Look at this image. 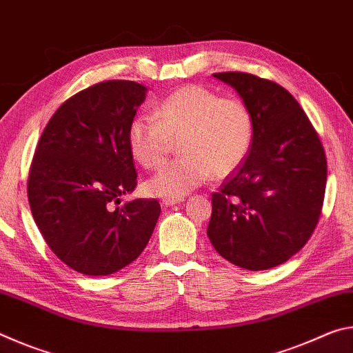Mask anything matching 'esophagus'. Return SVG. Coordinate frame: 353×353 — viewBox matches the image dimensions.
Wrapping results in <instances>:
<instances>
[{"instance_id":"34e87169","label":"esophagus","mask_w":353,"mask_h":353,"mask_svg":"<svg viewBox=\"0 0 353 353\" xmlns=\"http://www.w3.org/2000/svg\"><path fill=\"white\" fill-rule=\"evenodd\" d=\"M183 202V198H165L162 201V205L165 207H171V205H176V204H181Z\"/></svg>"}]
</instances>
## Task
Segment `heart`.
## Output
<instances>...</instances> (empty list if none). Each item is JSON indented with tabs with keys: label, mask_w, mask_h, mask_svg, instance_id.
<instances>
[{
	"label": "heart",
	"mask_w": 353,
	"mask_h": 353,
	"mask_svg": "<svg viewBox=\"0 0 353 353\" xmlns=\"http://www.w3.org/2000/svg\"><path fill=\"white\" fill-rule=\"evenodd\" d=\"M254 135V115L244 101L185 85L160 101L155 117L140 113L130 121L128 146L137 162L154 170L179 139L181 157L166 163L145 188L152 196L182 198L212 176L234 174L248 159Z\"/></svg>",
	"instance_id": "1"
}]
</instances>
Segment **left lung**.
Wrapping results in <instances>:
<instances>
[{"label":"left lung","instance_id":"obj_1","mask_svg":"<svg viewBox=\"0 0 353 353\" xmlns=\"http://www.w3.org/2000/svg\"><path fill=\"white\" fill-rule=\"evenodd\" d=\"M213 76L248 104L255 135L244 163L212 194L208 240L236 266L270 270L305 246L318 224L327 182L324 148L282 85L238 71Z\"/></svg>","mask_w":353,"mask_h":353}]
</instances>
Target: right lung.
Here are the masks:
<instances>
[{"mask_svg": "<svg viewBox=\"0 0 353 353\" xmlns=\"http://www.w3.org/2000/svg\"><path fill=\"white\" fill-rule=\"evenodd\" d=\"M134 81H104L59 107L28 179L35 224L50 249L85 276H109L139 256L160 214L155 199L119 198L137 187L128 129L146 98Z\"/></svg>", "mask_w": 353, "mask_h": 353, "instance_id": "1", "label": "right lung"}]
</instances>
